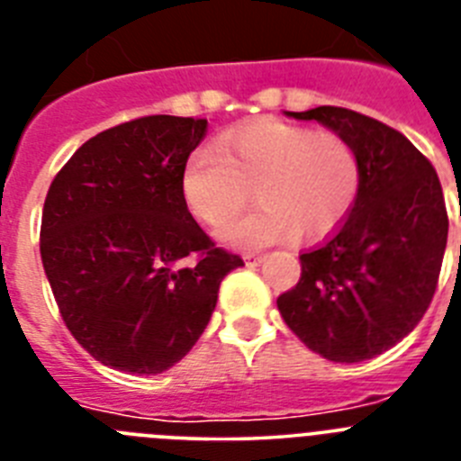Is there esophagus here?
I'll use <instances>...</instances> for the list:
<instances>
[{"label": "esophagus", "instance_id": "1", "mask_svg": "<svg viewBox=\"0 0 461 461\" xmlns=\"http://www.w3.org/2000/svg\"><path fill=\"white\" fill-rule=\"evenodd\" d=\"M244 263H247V266H260V263H263V256L256 254V251H247V254H244Z\"/></svg>", "mask_w": 461, "mask_h": 461}]
</instances>
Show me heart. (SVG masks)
Instances as JSON below:
<instances>
[{"label": "heart", "mask_w": 461, "mask_h": 461, "mask_svg": "<svg viewBox=\"0 0 461 461\" xmlns=\"http://www.w3.org/2000/svg\"><path fill=\"white\" fill-rule=\"evenodd\" d=\"M180 189L194 217L228 226L251 201L260 207L223 230L238 247L281 240H319L351 212L360 189L356 149L335 131H312L279 120H260L223 136L219 148L186 157Z\"/></svg>", "instance_id": "1"}]
</instances>
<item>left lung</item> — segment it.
Wrapping results in <instances>:
<instances>
[{
  "label": "left lung",
  "instance_id": "left-lung-1",
  "mask_svg": "<svg viewBox=\"0 0 461 461\" xmlns=\"http://www.w3.org/2000/svg\"><path fill=\"white\" fill-rule=\"evenodd\" d=\"M288 115L321 122L351 142L360 189L335 233L300 254V281L276 307L313 353L369 360L420 323L437 291L447 242L441 182L409 138L374 117L337 105Z\"/></svg>",
  "mask_w": 461,
  "mask_h": 461
}]
</instances>
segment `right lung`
Listing matches in <instances>:
<instances>
[{
  "label": "right lung",
  "instance_id": "1",
  "mask_svg": "<svg viewBox=\"0 0 461 461\" xmlns=\"http://www.w3.org/2000/svg\"><path fill=\"white\" fill-rule=\"evenodd\" d=\"M207 120L148 115L96 133L55 175L41 217V260L85 351L120 372L180 362L244 266L212 242L180 189Z\"/></svg>",
  "mask_w": 461,
  "mask_h": 461
}]
</instances>
